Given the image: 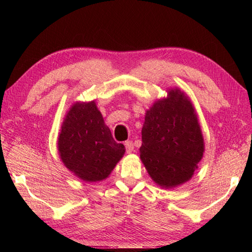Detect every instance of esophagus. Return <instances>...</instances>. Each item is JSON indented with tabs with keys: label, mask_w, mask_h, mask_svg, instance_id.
Wrapping results in <instances>:
<instances>
[{
	"label": "esophagus",
	"mask_w": 252,
	"mask_h": 252,
	"mask_svg": "<svg viewBox=\"0 0 252 252\" xmlns=\"http://www.w3.org/2000/svg\"><path fill=\"white\" fill-rule=\"evenodd\" d=\"M125 146H126V152L127 153H131L132 151H133V149H134V146H133V142L132 141H126L125 142Z\"/></svg>",
	"instance_id": "obj_1"
}]
</instances>
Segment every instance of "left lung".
Here are the masks:
<instances>
[{"label":"left lung","instance_id":"obj_1","mask_svg":"<svg viewBox=\"0 0 252 252\" xmlns=\"http://www.w3.org/2000/svg\"><path fill=\"white\" fill-rule=\"evenodd\" d=\"M140 158L152 180L173 188L190 180L203 157L204 142L194 106L179 89L147 110Z\"/></svg>","mask_w":252,"mask_h":252}]
</instances>
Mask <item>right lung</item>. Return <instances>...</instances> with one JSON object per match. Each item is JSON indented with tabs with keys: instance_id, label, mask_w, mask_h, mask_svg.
<instances>
[{
	"instance_id": "right-lung-1",
	"label": "right lung",
	"mask_w": 252,
	"mask_h": 252,
	"mask_svg": "<svg viewBox=\"0 0 252 252\" xmlns=\"http://www.w3.org/2000/svg\"><path fill=\"white\" fill-rule=\"evenodd\" d=\"M58 149L65 167L85 182L108 178L126 152L113 140L94 101L75 102L67 111Z\"/></svg>"
}]
</instances>
